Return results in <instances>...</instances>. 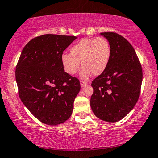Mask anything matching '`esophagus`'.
Segmentation results:
<instances>
[{
	"mask_svg": "<svg viewBox=\"0 0 158 158\" xmlns=\"http://www.w3.org/2000/svg\"><path fill=\"white\" fill-rule=\"evenodd\" d=\"M86 84H87V83H86V81H80V84H81V87H82V86H84V85H86Z\"/></svg>",
	"mask_w": 158,
	"mask_h": 158,
	"instance_id": "esophagus-1",
	"label": "esophagus"
}]
</instances>
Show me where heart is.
<instances>
[{"mask_svg": "<svg viewBox=\"0 0 158 158\" xmlns=\"http://www.w3.org/2000/svg\"><path fill=\"white\" fill-rule=\"evenodd\" d=\"M111 46L105 38L83 39L72 46L70 54L61 56V63L67 74L74 75L80 69V62L84 67L81 76L87 79L91 74L99 76L107 68L111 58Z\"/></svg>", "mask_w": 158, "mask_h": 158, "instance_id": "heart-1", "label": "heart"}]
</instances>
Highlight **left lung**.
I'll use <instances>...</instances> for the list:
<instances>
[{"mask_svg": "<svg viewBox=\"0 0 158 158\" xmlns=\"http://www.w3.org/2000/svg\"><path fill=\"white\" fill-rule=\"evenodd\" d=\"M111 46V58L104 72L92 81L91 108L97 117L116 123L132 110L140 94L143 69L127 40L114 32L100 34Z\"/></svg>", "mask_w": 158, "mask_h": 158, "instance_id": "1", "label": "left lung"}]
</instances>
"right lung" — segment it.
<instances>
[{
  "label": "right lung",
  "mask_w": 158,
  "mask_h": 158,
  "mask_svg": "<svg viewBox=\"0 0 158 158\" xmlns=\"http://www.w3.org/2000/svg\"><path fill=\"white\" fill-rule=\"evenodd\" d=\"M74 35L45 34L24 46L15 68L19 94L31 113L46 124L64 123L72 114L79 79L64 72V51Z\"/></svg>",
  "instance_id": "1"
}]
</instances>
